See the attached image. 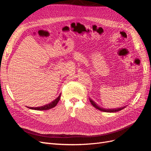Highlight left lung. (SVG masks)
<instances>
[{
  "instance_id": "8db88e82",
  "label": "left lung",
  "mask_w": 151,
  "mask_h": 151,
  "mask_svg": "<svg viewBox=\"0 0 151 151\" xmlns=\"http://www.w3.org/2000/svg\"><path fill=\"white\" fill-rule=\"evenodd\" d=\"M89 101H90L91 104H92L94 108L99 109V110H100V111H104V112H109V113L116 112V111H120V110H122V109L125 108V106H123L122 108H115V109H105V108H101V107L99 106L98 105H97L96 103H95V102L94 101H93V100L91 99V98H89Z\"/></svg>"
}]
</instances>
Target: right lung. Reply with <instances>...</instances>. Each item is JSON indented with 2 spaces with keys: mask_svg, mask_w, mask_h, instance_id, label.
<instances>
[{
  "mask_svg": "<svg viewBox=\"0 0 151 151\" xmlns=\"http://www.w3.org/2000/svg\"><path fill=\"white\" fill-rule=\"evenodd\" d=\"M60 95H61V93H60V95L58 96V98H57L55 99L54 100V101H53L52 102H51L49 104L44 105V106H40V107H36V108L29 107V108L31 109H35V110H47V109H51V108L55 106L57 104L58 102L59 101V100H60Z\"/></svg>",
  "mask_w": 151,
  "mask_h": 151,
  "instance_id": "right-lung-1",
  "label": "right lung"
}]
</instances>
